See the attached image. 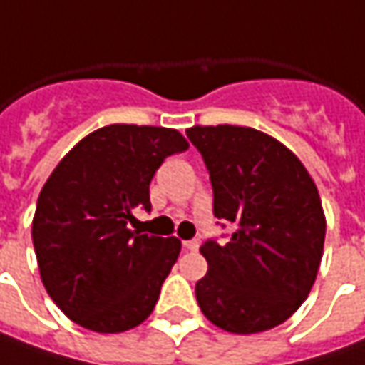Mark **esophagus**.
I'll use <instances>...</instances> for the list:
<instances>
[{
  "label": "esophagus",
  "mask_w": 365,
  "mask_h": 365,
  "mask_svg": "<svg viewBox=\"0 0 365 365\" xmlns=\"http://www.w3.org/2000/svg\"><path fill=\"white\" fill-rule=\"evenodd\" d=\"M183 246H185L187 250H197V248H200V242H197V240H185Z\"/></svg>",
  "instance_id": "esophagus-1"
}]
</instances>
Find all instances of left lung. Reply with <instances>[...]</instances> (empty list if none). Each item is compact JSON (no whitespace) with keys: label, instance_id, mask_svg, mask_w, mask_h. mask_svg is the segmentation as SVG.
<instances>
[{"label":"left lung","instance_id":"8db88e82","mask_svg":"<svg viewBox=\"0 0 365 365\" xmlns=\"http://www.w3.org/2000/svg\"><path fill=\"white\" fill-rule=\"evenodd\" d=\"M214 190V216L230 222L228 242L206 240L207 272L195 283L202 313L230 333H260L307 299L323 257L325 214L317 185L291 149L267 133L195 125Z\"/></svg>","mask_w":365,"mask_h":365}]
</instances>
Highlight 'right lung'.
Returning a JSON list of instances; mask_svg holds the SVG:
<instances>
[{
	"label": "right lung",
	"instance_id": "right-lung-1",
	"mask_svg": "<svg viewBox=\"0 0 365 365\" xmlns=\"http://www.w3.org/2000/svg\"><path fill=\"white\" fill-rule=\"evenodd\" d=\"M190 145L175 129L107 125L70 149L44 183L32 222L40 277L60 311L84 329L120 333L143 323L182 242L129 228L151 210L163 159Z\"/></svg>",
	"mask_w": 365,
	"mask_h": 365
}]
</instances>
